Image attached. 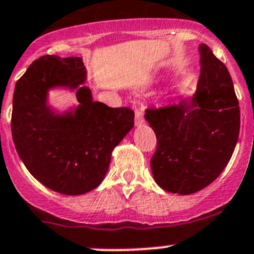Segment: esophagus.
I'll list each match as a JSON object with an SVG mask.
<instances>
[{"label": "esophagus", "instance_id": "1", "mask_svg": "<svg viewBox=\"0 0 254 254\" xmlns=\"http://www.w3.org/2000/svg\"><path fill=\"white\" fill-rule=\"evenodd\" d=\"M135 126H141V125L145 124V119H144V113L140 109L135 110Z\"/></svg>", "mask_w": 254, "mask_h": 254}]
</instances>
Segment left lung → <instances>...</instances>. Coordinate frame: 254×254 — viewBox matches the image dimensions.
<instances>
[{
	"label": "left lung",
	"instance_id": "8db88e82",
	"mask_svg": "<svg viewBox=\"0 0 254 254\" xmlns=\"http://www.w3.org/2000/svg\"><path fill=\"white\" fill-rule=\"evenodd\" d=\"M200 75L195 92L178 105L147 109L157 138L151 158L161 189L180 195L209 186L223 172L239 139L240 108L227 67L206 44L199 45Z\"/></svg>",
	"mask_w": 254,
	"mask_h": 254
}]
</instances>
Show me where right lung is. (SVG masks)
Listing matches in <instances>:
<instances>
[{"label":"right lung","mask_w":254,"mask_h":254,"mask_svg":"<svg viewBox=\"0 0 254 254\" xmlns=\"http://www.w3.org/2000/svg\"><path fill=\"white\" fill-rule=\"evenodd\" d=\"M81 58L45 55L15 85L12 135L20 159L33 178L65 195L85 194L103 181L113 150L134 126L129 108L93 101ZM76 90L79 104L60 113L49 91Z\"/></svg>","instance_id":"obj_1"}]
</instances>
